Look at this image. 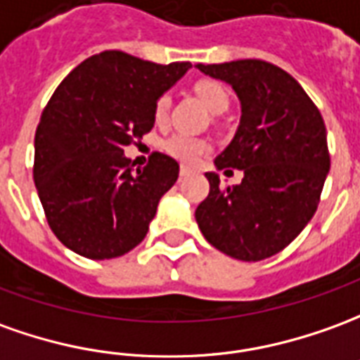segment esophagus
I'll use <instances>...</instances> for the list:
<instances>
[{
  "instance_id": "1",
  "label": "esophagus",
  "mask_w": 360,
  "mask_h": 360,
  "mask_svg": "<svg viewBox=\"0 0 360 360\" xmlns=\"http://www.w3.org/2000/svg\"><path fill=\"white\" fill-rule=\"evenodd\" d=\"M191 173H193V169H191V167H187V165H181V172H179L181 177H188Z\"/></svg>"
}]
</instances>
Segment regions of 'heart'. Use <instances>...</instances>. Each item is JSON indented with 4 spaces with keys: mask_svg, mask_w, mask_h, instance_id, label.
<instances>
[{
    "mask_svg": "<svg viewBox=\"0 0 360 360\" xmlns=\"http://www.w3.org/2000/svg\"><path fill=\"white\" fill-rule=\"evenodd\" d=\"M195 91L200 97V101L205 103L212 112H224L230 105V95L226 91V87L220 85L218 82H200L195 87ZM169 107H172V97L167 93H163L158 97L154 105V117L158 122H163L169 115ZM162 148L165 154H169L181 163H197L200 158L210 152V144L202 140V138L188 136L183 132H175L172 136L163 140Z\"/></svg>",
    "mask_w": 360,
    "mask_h": 360,
    "instance_id": "1",
    "label": "heart"
}]
</instances>
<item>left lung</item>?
Masks as SVG:
<instances>
[{
    "instance_id": "obj_1",
    "label": "left lung",
    "mask_w": 360,
    "mask_h": 360,
    "mask_svg": "<svg viewBox=\"0 0 360 360\" xmlns=\"http://www.w3.org/2000/svg\"><path fill=\"white\" fill-rule=\"evenodd\" d=\"M197 68L232 85L240 99V127L214 165L243 172L240 185L226 188L216 173H206L210 193L195 210L198 228L230 257L267 259L285 250L318 208L329 172L326 124L302 85L275 64L233 60Z\"/></svg>"
}]
</instances>
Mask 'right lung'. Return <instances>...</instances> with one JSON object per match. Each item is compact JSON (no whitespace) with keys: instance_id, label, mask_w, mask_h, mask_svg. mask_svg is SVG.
I'll list each match as a JSON object with an SVG mask.
<instances>
[{"instance_id":"1","label":"right lung","mask_w":360,"mask_h":360,"mask_svg":"<svg viewBox=\"0 0 360 360\" xmlns=\"http://www.w3.org/2000/svg\"><path fill=\"white\" fill-rule=\"evenodd\" d=\"M188 68L105 50L56 87L34 134L32 177L49 226L68 250L112 259L146 238L179 163L154 152L132 173L124 148L154 128L158 97Z\"/></svg>"}]
</instances>
